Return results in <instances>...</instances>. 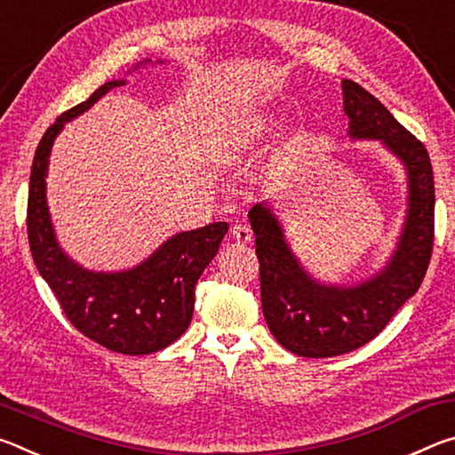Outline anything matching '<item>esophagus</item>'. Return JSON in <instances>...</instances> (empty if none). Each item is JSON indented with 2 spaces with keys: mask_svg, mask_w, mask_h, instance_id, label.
I'll list each match as a JSON object with an SVG mask.
<instances>
[{
  "mask_svg": "<svg viewBox=\"0 0 455 455\" xmlns=\"http://www.w3.org/2000/svg\"><path fill=\"white\" fill-rule=\"evenodd\" d=\"M230 236H233L238 244H246L252 241V230L249 225L238 222V225H233V228H230Z\"/></svg>",
  "mask_w": 455,
  "mask_h": 455,
  "instance_id": "34e87169",
  "label": "esophagus"
}]
</instances>
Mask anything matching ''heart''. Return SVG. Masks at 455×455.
Returning a JSON list of instances; mask_svg holds the SVG:
<instances>
[{
  "instance_id": "obj_1",
  "label": "heart",
  "mask_w": 455,
  "mask_h": 455,
  "mask_svg": "<svg viewBox=\"0 0 455 455\" xmlns=\"http://www.w3.org/2000/svg\"><path fill=\"white\" fill-rule=\"evenodd\" d=\"M263 128H265V120H259V122H255V128H251L249 132H251V134H257V132H260V130H263Z\"/></svg>"
}]
</instances>
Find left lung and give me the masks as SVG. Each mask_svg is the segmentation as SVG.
<instances>
[{
	"label": "left lung",
	"mask_w": 455,
	"mask_h": 455,
	"mask_svg": "<svg viewBox=\"0 0 455 455\" xmlns=\"http://www.w3.org/2000/svg\"><path fill=\"white\" fill-rule=\"evenodd\" d=\"M343 96L349 134L381 140L405 164L410 211L402 241L385 271L357 287L341 289L309 279L271 211L263 204L251 209L267 325L284 349L311 359L343 355L379 335L419 289L434 251L435 188L426 146L359 84L345 80Z\"/></svg>",
	"instance_id": "8db88e82"
}]
</instances>
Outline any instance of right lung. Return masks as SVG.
Wrapping results in <instances>:
<instances>
[{
  "mask_svg": "<svg viewBox=\"0 0 455 455\" xmlns=\"http://www.w3.org/2000/svg\"><path fill=\"white\" fill-rule=\"evenodd\" d=\"M124 82H106L86 102L66 110L45 130L36 148L28 192V238L34 263L64 311L66 319L114 353L148 355L174 343L190 325L195 287L217 255L227 222L180 233L146 263L126 273H90L72 263L56 243L45 204V172L53 138L64 122L78 116Z\"/></svg>",
  "mask_w": 455,
  "mask_h": 455,
  "instance_id": "1",
  "label": "right lung"
}]
</instances>
